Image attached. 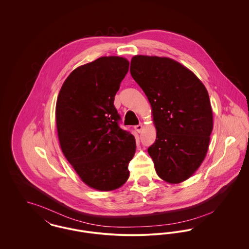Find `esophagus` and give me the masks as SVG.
Instances as JSON below:
<instances>
[{
    "label": "esophagus",
    "instance_id": "obj_1",
    "mask_svg": "<svg viewBox=\"0 0 249 249\" xmlns=\"http://www.w3.org/2000/svg\"><path fill=\"white\" fill-rule=\"evenodd\" d=\"M142 127H143V126H142V123H140V124L136 125V126H135L134 128H135V130H137L138 132H141V131H142Z\"/></svg>",
    "mask_w": 249,
    "mask_h": 249
}]
</instances>
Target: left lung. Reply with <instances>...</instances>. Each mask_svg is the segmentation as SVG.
<instances>
[{
    "instance_id": "8db88e82",
    "label": "left lung",
    "mask_w": 249,
    "mask_h": 249,
    "mask_svg": "<svg viewBox=\"0 0 249 249\" xmlns=\"http://www.w3.org/2000/svg\"><path fill=\"white\" fill-rule=\"evenodd\" d=\"M130 71L152 108L157 137L147 152L155 170L166 182L181 183L208 150L213 130L208 92L192 71L165 57L134 56Z\"/></svg>"
}]
</instances>
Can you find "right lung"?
<instances>
[{"instance_id": "right-lung-1", "label": "right lung", "mask_w": 249, "mask_h": 249, "mask_svg": "<svg viewBox=\"0 0 249 249\" xmlns=\"http://www.w3.org/2000/svg\"><path fill=\"white\" fill-rule=\"evenodd\" d=\"M128 59L110 56L77 67L59 90L56 123L60 148L86 185L119 189L130 177L136 142L119 127L116 93L129 71Z\"/></svg>"}]
</instances>
